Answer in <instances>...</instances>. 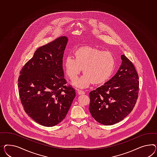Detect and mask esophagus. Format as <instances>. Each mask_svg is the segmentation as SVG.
Here are the masks:
<instances>
[{"instance_id":"obj_1","label":"esophagus","mask_w":157,"mask_h":157,"mask_svg":"<svg viewBox=\"0 0 157 157\" xmlns=\"http://www.w3.org/2000/svg\"><path fill=\"white\" fill-rule=\"evenodd\" d=\"M77 92L78 94L79 95H82V94H85V92L84 91H82V90H77Z\"/></svg>"}]
</instances>
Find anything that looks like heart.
Here are the masks:
<instances>
[{"instance_id": "obj_1", "label": "heart", "mask_w": 157, "mask_h": 157, "mask_svg": "<svg viewBox=\"0 0 157 157\" xmlns=\"http://www.w3.org/2000/svg\"><path fill=\"white\" fill-rule=\"evenodd\" d=\"M64 66L67 75L72 81L83 68L85 74L74 81L73 85L84 88L92 83L100 84L105 82L114 71L115 58L110 52L86 47L77 50L74 52V58L67 56L64 60Z\"/></svg>"}]
</instances>
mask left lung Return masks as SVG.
Wrapping results in <instances>:
<instances>
[{
    "mask_svg": "<svg viewBox=\"0 0 157 157\" xmlns=\"http://www.w3.org/2000/svg\"><path fill=\"white\" fill-rule=\"evenodd\" d=\"M116 74L89 93V110L98 122L112 125L123 120L136 105L139 93V76L132 62L121 55Z\"/></svg>",
    "mask_w": 157,
    "mask_h": 157,
    "instance_id": "1",
    "label": "left lung"
}]
</instances>
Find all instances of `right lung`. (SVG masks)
Returning <instances> with one entry per match:
<instances>
[{
	"mask_svg": "<svg viewBox=\"0 0 157 157\" xmlns=\"http://www.w3.org/2000/svg\"><path fill=\"white\" fill-rule=\"evenodd\" d=\"M67 41L62 36L39 47L21 68L18 78L19 94L25 113L44 126L62 122L76 95L64 78L63 57Z\"/></svg>",
	"mask_w": 157,
	"mask_h": 157,
	"instance_id": "1",
	"label": "right lung"
}]
</instances>
